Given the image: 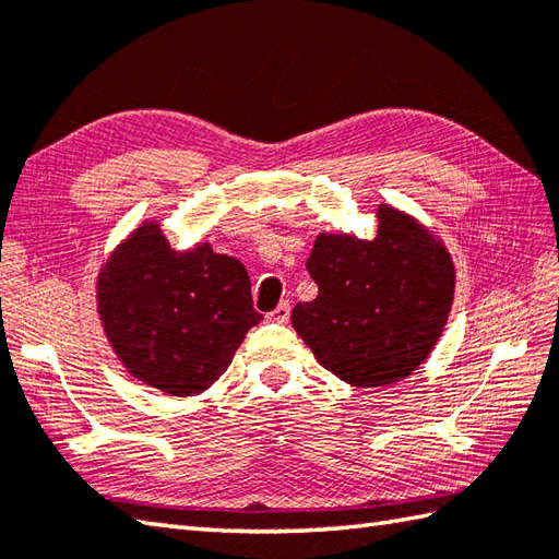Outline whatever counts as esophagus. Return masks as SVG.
Segmentation results:
<instances>
[{
	"label": "esophagus",
	"mask_w": 559,
	"mask_h": 559,
	"mask_svg": "<svg viewBox=\"0 0 559 559\" xmlns=\"http://www.w3.org/2000/svg\"><path fill=\"white\" fill-rule=\"evenodd\" d=\"M288 319H290V302L288 300L281 302L276 310L269 314V322H276V324H286Z\"/></svg>",
	"instance_id": "esophagus-1"
}]
</instances>
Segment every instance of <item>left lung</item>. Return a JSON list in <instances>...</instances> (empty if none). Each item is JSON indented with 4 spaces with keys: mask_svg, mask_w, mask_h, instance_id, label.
<instances>
[{
    "mask_svg": "<svg viewBox=\"0 0 559 559\" xmlns=\"http://www.w3.org/2000/svg\"><path fill=\"white\" fill-rule=\"evenodd\" d=\"M377 221L372 240L317 235L307 271L319 293L293 310L317 362L362 389L418 370L442 336L456 288L444 242L418 218L379 204Z\"/></svg>",
    "mask_w": 559,
    "mask_h": 559,
    "instance_id": "left-lung-1",
    "label": "left lung"
}]
</instances>
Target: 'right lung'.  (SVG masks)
Here are the masks:
<instances>
[{"label":"right lung","mask_w":559,"mask_h":559,"mask_svg":"<svg viewBox=\"0 0 559 559\" xmlns=\"http://www.w3.org/2000/svg\"><path fill=\"white\" fill-rule=\"evenodd\" d=\"M96 300L127 372L180 399L216 382L261 322L240 261L216 254L209 242L177 252L158 221H144L112 249Z\"/></svg>","instance_id":"1"}]
</instances>
